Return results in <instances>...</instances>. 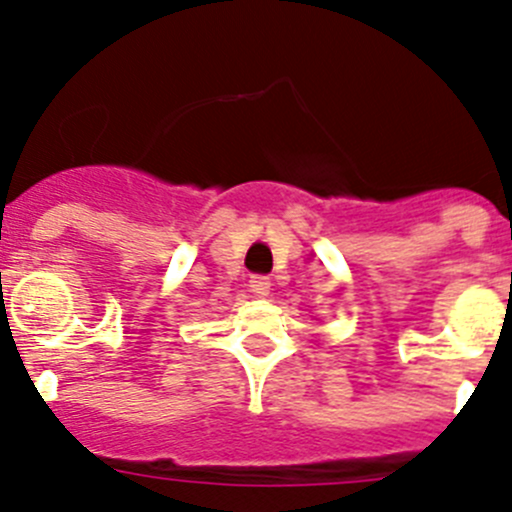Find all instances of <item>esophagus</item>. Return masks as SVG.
<instances>
[{"mask_svg":"<svg viewBox=\"0 0 512 512\" xmlns=\"http://www.w3.org/2000/svg\"><path fill=\"white\" fill-rule=\"evenodd\" d=\"M249 288L256 293V296H268V291H271V278H268V276H251Z\"/></svg>","mask_w":512,"mask_h":512,"instance_id":"esophagus-1","label":"esophagus"}]
</instances>
